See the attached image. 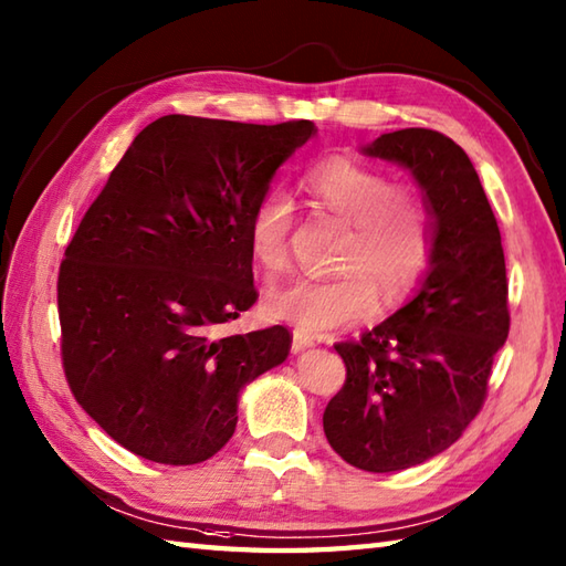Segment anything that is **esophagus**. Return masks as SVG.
I'll list each match as a JSON object with an SVG mask.
<instances>
[{"mask_svg":"<svg viewBox=\"0 0 566 566\" xmlns=\"http://www.w3.org/2000/svg\"><path fill=\"white\" fill-rule=\"evenodd\" d=\"M316 345V340H314V335H308L306 331H294V338H292V353H302V350H306V347H314Z\"/></svg>","mask_w":566,"mask_h":566,"instance_id":"1","label":"esophagus"}]
</instances>
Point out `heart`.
<instances>
[{
    "label": "heart",
    "mask_w": 566,
    "mask_h": 566,
    "mask_svg": "<svg viewBox=\"0 0 566 566\" xmlns=\"http://www.w3.org/2000/svg\"><path fill=\"white\" fill-rule=\"evenodd\" d=\"M304 187L323 211L353 226L338 280L298 276L276 284L264 298L272 318L321 333L353 326L377 311L379 294L401 296L423 276L432 252V216L426 197L413 187L394 185L389 175L347 155L321 160ZM294 199L272 187L255 203L248 226L252 258L268 272L290 262Z\"/></svg>",
    "instance_id": "b5f03b06"
}]
</instances>
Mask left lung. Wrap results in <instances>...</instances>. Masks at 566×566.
Here are the masks:
<instances>
[{
  "label": "left lung",
  "mask_w": 566,
  "mask_h": 566,
  "mask_svg": "<svg viewBox=\"0 0 566 566\" xmlns=\"http://www.w3.org/2000/svg\"><path fill=\"white\" fill-rule=\"evenodd\" d=\"M363 153L406 167L432 216V252L416 296L359 340L335 345L347 377L323 430L347 464L384 474L448 450L482 411L511 328L509 280L496 216L452 138L401 128Z\"/></svg>",
  "instance_id": "8db88e82"
}]
</instances>
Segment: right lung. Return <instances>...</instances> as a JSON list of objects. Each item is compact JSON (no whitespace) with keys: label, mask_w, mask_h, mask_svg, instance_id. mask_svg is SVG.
Here are the masks:
<instances>
[{"label":"right lung","mask_w":566,"mask_h":566,"mask_svg":"<svg viewBox=\"0 0 566 566\" xmlns=\"http://www.w3.org/2000/svg\"><path fill=\"white\" fill-rule=\"evenodd\" d=\"M316 134L170 114L130 143L57 274L77 403L138 457L197 464L231 440L240 389L282 365L284 326L219 338L258 302L248 226L280 165Z\"/></svg>","instance_id":"1"}]
</instances>
